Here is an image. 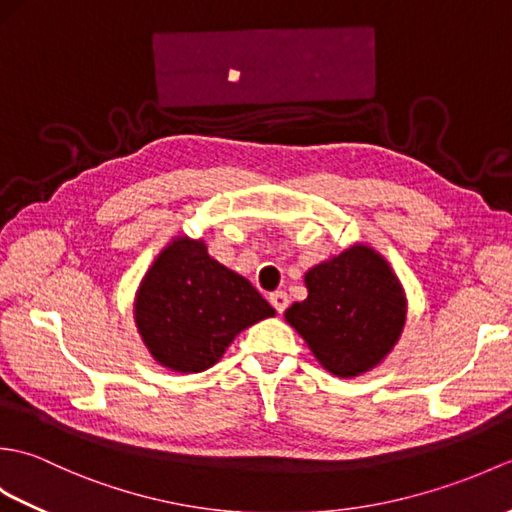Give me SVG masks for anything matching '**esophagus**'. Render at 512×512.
<instances>
[{
  "mask_svg": "<svg viewBox=\"0 0 512 512\" xmlns=\"http://www.w3.org/2000/svg\"><path fill=\"white\" fill-rule=\"evenodd\" d=\"M270 303H273V308L279 314H284V310L288 308V303H290V297L286 295L284 290H277V292H273V295H270Z\"/></svg>",
  "mask_w": 512,
  "mask_h": 512,
  "instance_id": "esophagus-1",
  "label": "esophagus"
}]
</instances>
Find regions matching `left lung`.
<instances>
[{"label": "left lung", "mask_w": 512, "mask_h": 512, "mask_svg": "<svg viewBox=\"0 0 512 512\" xmlns=\"http://www.w3.org/2000/svg\"><path fill=\"white\" fill-rule=\"evenodd\" d=\"M308 297L286 321L323 369L339 378L372 372L394 350L407 323V295L394 268L356 242L303 275Z\"/></svg>", "instance_id": "1"}]
</instances>
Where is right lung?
Returning a JSON list of instances; mask_svg holds the SVG:
<instances>
[{
    "label": "right lung",
    "instance_id": "obj_1",
    "mask_svg": "<svg viewBox=\"0 0 512 512\" xmlns=\"http://www.w3.org/2000/svg\"><path fill=\"white\" fill-rule=\"evenodd\" d=\"M268 317L275 308L257 288L189 235L160 250L134 297L140 341L158 365L180 374L213 367L239 332Z\"/></svg>",
    "mask_w": 512,
    "mask_h": 512
}]
</instances>
